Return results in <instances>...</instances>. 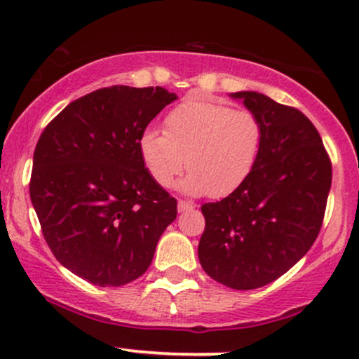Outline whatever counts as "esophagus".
<instances>
[{
  "label": "esophagus",
  "mask_w": 359,
  "mask_h": 359,
  "mask_svg": "<svg viewBox=\"0 0 359 359\" xmlns=\"http://www.w3.org/2000/svg\"><path fill=\"white\" fill-rule=\"evenodd\" d=\"M194 205L191 203H187V201H179L177 203V209H179V212H185V211H191Z\"/></svg>",
  "instance_id": "34e87169"
}]
</instances>
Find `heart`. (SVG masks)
<instances>
[{"instance_id": "heart-1", "label": "heart", "mask_w": 359, "mask_h": 359, "mask_svg": "<svg viewBox=\"0 0 359 359\" xmlns=\"http://www.w3.org/2000/svg\"><path fill=\"white\" fill-rule=\"evenodd\" d=\"M262 140V123L251 111L191 97L168 111L163 133L147 130L140 137V155L160 187L172 185L187 163L185 194L224 197L250 179Z\"/></svg>"}]
</instances>
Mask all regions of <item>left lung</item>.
Returning <instances> with one entry per match:
<instances>
[{
	"label": "left lung",
	"mask_w": 359,
	"mask_h": 359,
	"mask_svg": "<svg viewBox=\"0 0 359 359\" xmlns=\"http://www.w3.org/2000/svg\"><path fill=\"white\" fill-rule=\"evenodd\" d=\"M229 96L262 123V150L240 189L201 208L205 229L197 255L216 282L253 290L282 277L314 245L332 168L306 114L257 90Z\"/></svg>",
	"instance_id": "1"
}]
</instances>
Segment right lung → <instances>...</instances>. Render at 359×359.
<instances>
[{
  "label": "right lung",
  "mask_w": 359,
  "mask_h": 359,
  "mask_svg": "<svg viewBox=\"0 0 359 359\" xmlns=\"http://www.w3.org/2000/svg\"><path fill=\"white\" fill-rule=\"evenodd\" d=\"M177 94L111 86L72 101L36 143L30 197L48 248L100 287L133 282L177 217L140 155L148 123Z\"/></svg>",
  "instance_id": "add662e5"
}]
</instances>
